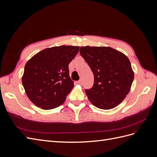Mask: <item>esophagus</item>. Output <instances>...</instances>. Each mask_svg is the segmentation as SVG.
<instances>
[{
	"instance_id": "1",
	"label": "esophagus",
	"mask_w": 157,
	"mask_h": 157,
	"mask_svg": "<svg viewBox=\"0 0 157 157\" xmlns=\"http://www.w3.org/2000/svg\"><path fill=\"white\" fill-rule=\"evenodd\" d=\"M78 84H82V80H78V81L77 82Z\"/></svg>"
}]
</instances>
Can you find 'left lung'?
<instances>
[{
    "mask_svg": "<svg viewBox=\"0 0 157 157\" xmlns=\"http://www.w3.org/2000/svg\"><path fill=\"white\" fill-rule=\"evenodd\" d=\"M80 54L94 74L92 87L85 90L90 101L101 109L119 105L129 93L134 78L129 59L110 47L82 46Z\"/></svg>",
    "mask_w": 157,
    "mask_h": 157,
    "instance_id": "obj_1",
    "label": "left lung"
}]
</instances>
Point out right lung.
Instances as JSON below:
<instances>
[{"label":"right lung","mask_w":157,"mask_h":157,"mask_svg":"<svg viewBox=\"0 0 157 157\" xmlns=\"http://www.w3.org/2000/svg\"><path fill=\"white\" fill-rule=\"evenodd\" d=\"M78 50V46L52 47L40 51L27 61L22 84L35 105L48 110L64 103L74 87L69 64Z\"/></svg>","instance_id":"add662e5"}]
</instances>
